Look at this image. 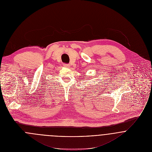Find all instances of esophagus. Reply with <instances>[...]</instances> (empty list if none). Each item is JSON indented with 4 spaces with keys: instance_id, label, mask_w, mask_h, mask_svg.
<instances>
[{
    "instance_id": "esophagus-1",
    "label": "esophagus",
    "mask_w": 152,
    "mask_h": 152,
    "mask_svg": "<svg viewBox=\"0 0 152 152\" xmlns=\"http://www.w3.org/2000/svg\"><path fill=\"white\" fill-rule=\"evenodd\" d=\"M64 66L66 68H68L69 66V65L68 64H64Z\"/></svg>"
}]
</instances>
